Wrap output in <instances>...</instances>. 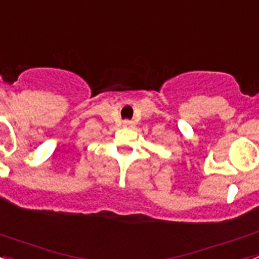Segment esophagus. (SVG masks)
<instances>
[{
	"label": "esophagus",
	"instance_id": "1",
	"mask_svg": "<svg viewBox=\"0 0 259 259\" xmlns=\"http://www.w3.org/2000/svg\"><path fill=\"white\" fill-rule=\"evenodd\" d=\"M123 127H134L132 120H123Z\"/></svg>",
	"mask_w": 259,
	"mask_h": 259
}]
</instances>
